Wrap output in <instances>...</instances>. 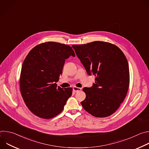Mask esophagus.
<instances>
[{"label":"esophagus","instance_id":"esophagus-1","mask_svg":"<svg viewBox=\"0 0 149 149\" xmlns=\"http://www.w3.org/2000/svg\"><path fill=\"white\" fill-rule=\"evenodd\" d=\"M82 90L81 88H79V87H73V91L74 92H78V91H80Z\"/></svg>","mask_w":149,"mask_h":149}]
</instances>
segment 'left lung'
<instances>
[{
  "mask_svg": "<svg viewBox=\"0 0 149 149\" xmlns=\"http://www.w3.org/2000/svg\"><path fill=\"white\" fill-rule=\"evenodd\" d=\"M88 75L95 77L91 88H84V109L96 117L114 113L124 101L130 84L129 63L122 51L109 42L94 41L73 45Z\"/></svg>",
  "mask_w": 149,
  "mask_h": 149,
  "instance_id": "left-lung-1",
  "label": "left lung"
}]
</instances>
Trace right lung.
<instances>
[{
  "label": "right lung",
  "mask_w": 149,
  "mask_h": 149,
  "mask_svg": "<svg viewBox=\"0 0 149 149\" xmlns=\"http://www.w3.org/2000/svg\"><path fill=\"white\" fill-rule=\"evenodd\" d=\"M75 56L72 47L47 42L32 48L25 58L20 75V90L29 110L35 116L52 118L63 109L72 88L57 87L65 59Z\"/></svg>",
  "instance_id": "right-lung-1"
}]
</instances>
